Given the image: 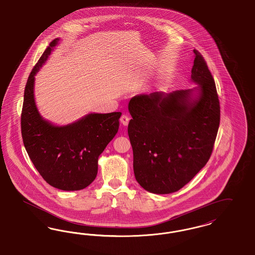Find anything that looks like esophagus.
Returning a JSON list of instances; mask_svg holds the SVG:
<instances>
[{"label": "esophagus", "mask_w": 255, "mask_h": 255, "mask_svg": "<svg viewBox=\"0 0 255 255\" xmlns=\"http://www.w3.org/2000/svg\"><path fill=\"white\" fill-rule=\"evenodd\" d=\"M121 123L123 124V126H128V122H129V117L128 116V115H126V114H124L122 115V117H121Z\"/></svg>", "instance_id": "obj_1"}]
</instances>
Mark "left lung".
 Segmentation results:
<instances>
[{
  "instance_id": "obj_1",
  "label": "left lung",
  "mask_w": 255,
  "mask_h": 255,
  "mask_svg": "<svg viewBox=\"0 0 255 255\" xmlns=\"http://www.w3.org/2000/svg\"><path fill=\"white\" fill-rule=\"evenodd\" d=\"M191 82L197 87L134 96L128 132L136 181L146 191L168 194L187 185L206 166L220 124L216 87L197 50Z\"/></svg>"
}]
</instances>
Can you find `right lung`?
Returning <instances> with one entry per match:
<instances>
[{"mask_svg": "<svg viewBox=\"0 0 255 255\" xmlns=\"http://www.w3.org/2000/svg\"><path fill=\"white\" fill-rule=\"evenodd\" d=\"M60 39L52 41L34 67L24 89L22 142L44 181L62 190L87 188L98 172V159L119 129L121 112L89 113L75 122L57 126L40 114L35 102V76Z\"/></svg>", "mask_w": 255, "mask_h": 255, "instance_id": "right-lung-1", "label": "right lung"}]
</instances>
